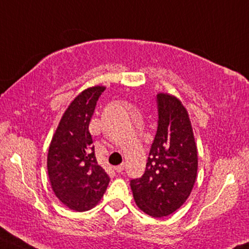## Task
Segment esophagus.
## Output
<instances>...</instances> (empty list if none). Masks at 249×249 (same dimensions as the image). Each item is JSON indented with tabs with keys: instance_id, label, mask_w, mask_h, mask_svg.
Masks as SVG:
<instances>
[{
	"instance_id": "34e87169",
	"label": "esophagus",
	"mask_w": 249,
	"mask_h": 249,
	"mask_svg": "<svg viewBox=\"0 0 249 249\" xmlns=\"http://www.w3.org/2000/svg\"><path fill=\"white\" fill-rule=\"evenodd\" d=\"M124 169H125V164H124V163H122V164L115 166V170L118 172V174H121V172L124 171Z\"/></svg>"
}]
</instances>
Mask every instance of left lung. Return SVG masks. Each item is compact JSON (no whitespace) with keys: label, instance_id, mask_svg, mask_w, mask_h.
I'll return each instance as SVG.
<instances>
[{"label":"left lung","instance_id":"left-lung-1","mask_svg":"<svg viewBox=\"0 0 249 249\" xmlns=\"http://www.w3.org/2000/svg\"><path fill=\"white\" fill-rule=\"evenodd\" d=\"M159 121L146 170L130 185L135 203L152 217L171 215L193 190L197 149L186 108L166 93L156 96Z\"/></svg>","mask_w":249,"mask_h":249}]
</instances>
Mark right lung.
<instances>
[{
  "instance_id": "right-lung-1",
  "label": "right lung",
  "mask_w": 249,
  "mask_h": 249,
  "mask_svg": "<svg viewBox=\"0 0 249 249\" xmlns=\"http://www.w3.org/2000/svg\"><path fill=\"white\" fill-rule=\"evenodd\" d=\"M106 87L85 89L63 114L50 142L47 168L53 191L63 204L75 212L95 207L110 178L97 164L88 130L96 102Z\"/></svg>"
}]
</instances>
